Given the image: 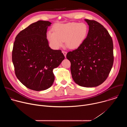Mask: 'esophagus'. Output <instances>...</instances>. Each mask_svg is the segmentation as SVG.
<instances>
[{"label":"esophagus","instance_id":"1","mask_svg":"<svg viewBox=\"0 0 127 127\" xmlns=\"http://www.w3.org/2000/svg\"><path fill=\"white\" fill-rule=\"evenodd\" d=\"M62 53H63L64 55L65 56V57H66V54H67V52L65 51H62Z\"/></svg>","mask_w":127,"mask_h":127}]
</instances>
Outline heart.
I'll list each match as a JSON object with an SVG mask.
<instances>
[{"label":"heart","instance_id":"1","mask_svg":"<svg viewBox=\"0 0 127 127\" xmlns=\"http://www.w3.org/2000/svg\"><path fill=\"white\" fill-rule=\"evenodd\" d=\"M54 31V32H48V38L54 47H61L65 41L69 48L76 49L79 47L85 40L88 28L84 23H69L56 25Z\"/></svg>","mask_w":127,"mask_h":127}]
</instances>
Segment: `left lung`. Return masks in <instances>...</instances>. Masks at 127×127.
Wrapping results in <instances>:
<instances>
[{
	"mask_svg": "<svg viewBox=\"0 0 127 127\" xmlns=\"http://www.w3.org/2000/svg\"><path fill=\"white\" fill-rule=\"evenodd\" d=\"M87 36L76 49L68 52L74 82L86 87L97 86L107 78L114 63L113 43L106 29L98 22L85 19Z\"/></svg>",
	"mask_w": 127,
	"mask_h": 127,
	"instance_id": "1",
	"label": "left lung"
}]
</instances>
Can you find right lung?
Wrapping results in <instances>:
<instances>
[{"mask_svg": "<svg viewBox=\"0 0 127 127\" xmlns=\"http://www.w3.org/2000/svg\"><path fill=\"white\" fill-rule=\"evenodd\" d=\"M51 23L39 21L16 36L12 51L15 74L27 88L41 91L50 87L55 77L53 69L64 59L61 50H52L47 39Z\"/></svg>", "mask_w": 127, "mask_h": 127, "instance_id": "add662e5", "label": "right lung"}]
</instances>
